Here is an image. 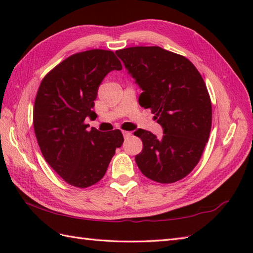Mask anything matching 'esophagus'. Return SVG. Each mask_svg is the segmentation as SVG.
<instances>
[{"label":"esophagus","mask_w":253,"mask_h":253,"mask_svg":"<svg viewBox=\"0 0 253 253\" xmlns=\"http://www.w3.org/2000/svg\"><path fill=\"white\" fill-rule=\"evenodd\" d=\"M123 135H124V138L128 139V138L131 137V132L130 131H123Z\"/></svg>","instance_id":"obj_1"}]
</instances>
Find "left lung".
<instances>
[{
  "label": "left lung",
  "instance_id": "1",
  "mask_svg": "<svg viewBox=\"0 0 253 253\" xmlns=\"http://www.w3.org/2000/svg\"><path fill=\"white\" fill-rule=\"evenodd\" d=\"M115 53L142 90L139 104L151 109L163 128L161 138L143 129L133 132L143 143L135 157L139 169L162 184L184 178L198 164L211 131V100L200 73L186 57L160 46Z\"/></svg>",
  "mask_w": 253,
  "mask_h": 253
}]
</instances>
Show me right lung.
<instances>
[{
  "label": "right lung",
  "instance_id": "right-lung-1",
  "mask_svg": "<svg viewBox=\"0 0 253 253\" xmlns=\"http://www.w3.org/2000/svg\"><path fill=\"white\" fill-rule=\"evenodd\" d=\"M112 51L76 53L58 64L41 82L35 101L34 127L45 161L69 185L85 188L104 176L124 138L120 129L91 128L84 120L92 111L107 74L121 71Z\"/></svg>",
  "mask_w": 253,
  "mask_h": 253
}]
</instances>
